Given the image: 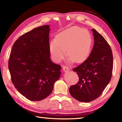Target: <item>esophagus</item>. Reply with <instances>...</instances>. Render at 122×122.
I'll return each mask as SVG.
<instances>
[{
    "instance_id": "1",
    "label": "esophagus",
    "mask_w": 122,
    "mask_h": 122,
    "mask_svg": "<svg viewBox=\"0 0 122 122\" xmlns=\"http://www.w3.org/2000/svg\"><path fill=\"white\" fill-rule=\"evenodd\" d=\"M62 69H63L64 71H69V68L67 66H65V65L62 66Z\"/></svg>"
}]
</instances>
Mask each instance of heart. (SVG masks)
<instances>
[{
  "label": "heart",
  "mask_w": 122,
  "mask_h": 122,
  "mask_svg": "<svg viewBox=\"0 0 122 122\" xmlns=\"http://www.w3.org/2000/svg\"><path fill=\"white\" fill-rule=\"evenodd\" d=\"M92 46V37L89 31L75 26L57 34L55 39L51 41L49 48L51 56L56 61L64 58L66 51L69 61L78 63L88 58Z\"/></svg>",
  "instance_id": "b5f03b06"
}]
</instances>
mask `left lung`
Listing matches in <instances>:
<instances>
[{"label":"left lung","mask_w":122,"mask_h":122,"mask_svg":"<svg viewBox=\"0 0 122 122\" xmlns=\"http://www.w3.org/2000/svg\"><path fill=\"white\" fill-rule=\"evenodd\" d=\"M94 45L88 59L73 69L78 82L71 86V96L80 102H90L100 96L112 75L113 55L111 47L102 35L92 29Z\"/></svg>","instance_id":"left-lung-1"}]
</instances>
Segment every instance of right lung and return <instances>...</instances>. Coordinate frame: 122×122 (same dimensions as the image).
<instances>
[{
    "label": "right lung",
    "instance_id": "1",
    "mask_svg": "<svg viewBox=\"0 0 122 122\" xmlns=\"http://www.w3.org/2000/svg\"><path fill=\"white\" fill-rule=\"evenodd\" d=\"M49 25L38 27L14 43L9 60L11 81L29 100H44L52 92L61 74V66L50 59Z\"/></svg>",
    "mask_w": 122,
    "mask_h": 122
}]
</instances>
